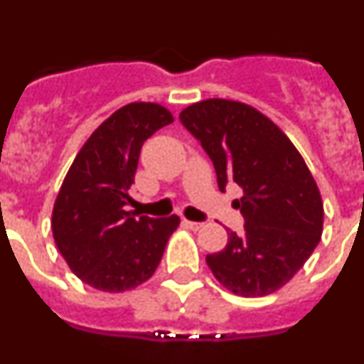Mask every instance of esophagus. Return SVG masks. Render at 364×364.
I'll return each instance as SVG.
<instances>
[{"label":"esophagus","instance_id":"1","mask_svg":"<svg viewBox=\"0 0 364 364\" xmlns=\"http://www.w3.org/2000/svg\"><path fill=\"white\" fill-rule=\"evenodd\" d=\"M184 224L189 228V230H200V228L204 226L202 222H193V220H188V218H184Z\"/></svg>","mask_w":364,"mask_h":364}]
</instances>
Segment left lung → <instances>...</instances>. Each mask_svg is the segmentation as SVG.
Segmentation results:
<instances>
[{"label": "left lung", "mask_w": 364, "mask_h": 364, "mask_svg": "<svg viewBox=\"0 0 364 364\" xmlns=\"http://www.w3.org/2000/svg\"><path fill=\"white\" fill-rule=\"evenodd\" d=\"M217 173L220 191L239 184L235 200L244 235L228 231L222 252L205 257L215 279L242 297L273 294L294 277L319 244L323 200L290 138L252 105L204 100L180 112Z\"/></svg>", "instance_id": "8db88e82"}]
</instances>
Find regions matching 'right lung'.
<instances>
[{
	"mask_svg": "<svg viewBox=\"0 0 364 364\" xmlns=\"http://www.w3.org/2000/svg\"><path fill=\"white\" fill-rule=\"evenodd\" d=\"M171 122L159 104L124 105L83 144L60 188L50 224L54 242L74 275L96 290L118 294L146 282L178 228L176 215L127 211L140 149Z\"/></svg>",
	"mask_w": 364,
	"mask_h": 364,
	"instance_id": "right-lung-1",
	"label": "right lung"
}]
</instances>
